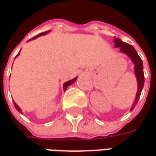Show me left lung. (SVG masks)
<instances>
[{
	"instance_id": "1",
	"label": "left lung",
	"mask_w": 156,
	"mask_h": 156,
	"mask_svg": "<svg viewBox=\"0 0 156 156\" xmlns=\"http://www.w3.org/2000/svg\"><path fill=\"white\" fill-rule=\"evenodd\" d=\"M113 42L115 44V48H119V52L127 55L131 59V61L133 62V65H134L133 70H134V75L136 76L137 83H138V90H137L136 97H135V99L133 101V105H132V107L130 108V112H131L133 111V109L135 108V106L138 103L141 91L143 90L144 83L143 62H142V59L140 58V57L138 55L137 51L135 50V48H133L132 45L122 42L119 37H114Z\"/></svg>"
}]
</instances>
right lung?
<instances>
[{
    "label": "right lung",
    "mask_w": 156,
    "mask_h": 156,
    "mask_svg": "<svg viewBox=\"0 0 156 156\" xmlns=\"http://www.w3.org/2000/svg\"><path fill=\"white\" fill-rule=\"evenodd\" d=\"M49 32H50V30L47 31V32H44V33H42V34H38V35H37V36H35V37H33V38H31V39H29V40H28V41H31V40H33V39H35V38H37V37H39V36H43V35H45V34H48V33H49ZM28 41H27V42H28ZM19 54H20V51H19V53H18V55H16V57H17V56L19 55ZM76 80H77V77H76V78H74V79H72V80L66 81V83L64 84V86H63L64 90H66V88L69 87V86H70V85H72V84L74 83V82H75V81H76ZM13 103H14V106H15V108H16V110L19 112L20 113H23V112H22V109H21V108H20L19 106L16 104L15 101H13Z\"/></svg>",
    "instance_id": "right-lung-1"
}]
</instances>
